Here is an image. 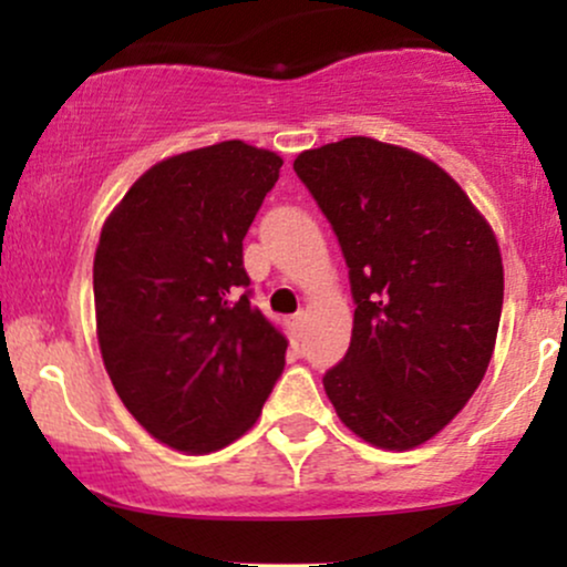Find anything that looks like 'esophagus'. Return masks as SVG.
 Returning <instances> with one entry per match:
<instances>
[{
	"label": "esophagus",
	"mask_w": 567,
	"mask_h": 567,
	"mask_svg": "<svg viewBox=\"0 0 567 567\" xmlns=\"http://www.w3.org/2000/svg\"><path fill=\"white\" fill-rule=\"evenodd\" d=\"M306 322H309V317H306V311H298V315H292L290 324H292V333H296L298 338L303 336V330H306Z\"/></svg>",
	"instance_id": "34e87169"
}]
</instances>
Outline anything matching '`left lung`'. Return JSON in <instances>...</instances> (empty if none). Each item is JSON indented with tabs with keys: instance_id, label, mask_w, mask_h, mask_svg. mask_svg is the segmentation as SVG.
<instances>
[{
	"instance_id": "left-lung-1",
	"label": "left lung",
	"mask_w": 567,
	"mask_h": 567,
	"mask_svg": "<svg viewBox=\"0 0 567 567\" xmlns=\"http://www.w3.org/2000/svg\"><path fill=\"white\" fill-rule=\"evenodd\" d=\"M292 171L333 224L357 303L324 394L360 440L413 451L491 365L504 303L496 234L437 162L394 143L351 135L301 152Z\"/></svg>"
}]
</instances>
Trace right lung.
<instances>
[{"instance_id": "1", "label": "right lung", "mask_w": 567, "mask_h": 567, "mask_svg": "<svg viewBox=\"0 0 567 567\" xmlns=\"http://www.w3.org/2000/svg\"><path fill=\"white\" fill-rule=\"evenodd\" d=\"M282 157L220 141L157 162L103 220L95 333L116 394L162 445L220 451L261 415L288 338L243 288V239Z\"/></svg>"}]
</instances>
